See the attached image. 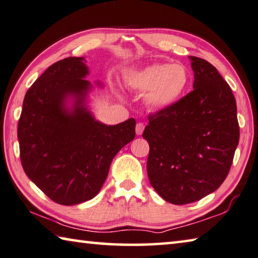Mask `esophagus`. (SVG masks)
<instances>
[{
	"instance_id": "esophagus-1",
	"label": "esophagus",
	"mask_w": 258,
	"mask_h": 258,
	"mask_svg": "<svg viewBox=\"0 0 258 258\" xmlns=\"http://www.w3.org/2000/svg\"><path fill=\"white\" fill-rule=\"evenodd\" d=\"M144 131V124L143 123H138L137 127H135V132H137L138 135H141Z\"/></svg>"
}]
</instances>
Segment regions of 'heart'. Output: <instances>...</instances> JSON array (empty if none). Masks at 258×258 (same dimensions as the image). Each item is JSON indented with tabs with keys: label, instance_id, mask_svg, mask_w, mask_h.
I'll return each instance as SVG.
<instances>
[{
	"label": "heart",
	"instance_id": "1",
	"mask_svg": "<svg viewBox=\"0 0 258 258\" xmlns=\"http://www.w3.org/2000/svg\"><path fill=\"white\" fill-rule=\"evenodd\" d=\"M128 84L138 91H145L147 105L166 109L177 104L189 87V73L180 64L156 63L130 76Z\"/></svg>",
	"mask_w": 258,
	"mask_h": 258
}]
</instances>
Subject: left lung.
<instances>
[{
    "label": "left lung",
    "instance_id": "obj_1",
    "mask_svg": "<svg viewBox=\"0 0 258 258\" xmlns=\"http://www.w3.org/2000/svg\"><path fill=\"white\" fill-rule=\"evenodd\" d=\"M189 58L194 90L169 108L150 114L143 132L150 147V184L176 205L196 202L217 190L239 142L231 88L208 60Z\"/></svg>",
    "mask_w": 258,
    "mask_h": 258
}]
</instances>
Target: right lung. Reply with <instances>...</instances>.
Here are the masks:
<instances>
[{
    "mask_svg": "<svg viewBox=\"0 0 258 258\" xmlns=\"http://www.w3.org/2000/svg\"><path fill=\"white\" fill-rule=\"evenodd\" d=\"M83 57L46 70L27 91L18 123L23 170L55 203L76 205L95 198L111 160L135 137V119L105 125L84 106L91 88ZM76 98L72 110L64 100Z\"/></svg>",
    "mask_w": 258,
    "mask_h": 258,
    "instance_id": "right-lung-1",
    "label": "right lung"
}]
</instances>
